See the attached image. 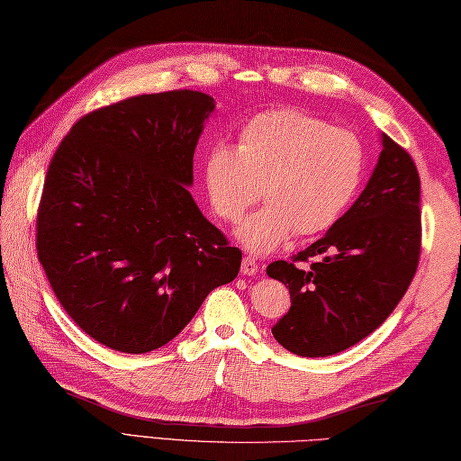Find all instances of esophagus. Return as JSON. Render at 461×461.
Listing matches in <instances>:
<instances>
[{
	"instance_id": "34e87169",
	"label": "esophagus",
	"mask_w": 461,
	"mask_h": 461,
	"mask_svg": "<svg viewBox=\"0 0 461 461\" xmlns=\"http://www.w3.org/2000/svg\"><path fill=\"white\" fill-rule=\"evenodd\" d=\"M259 271V263L253 259V258H243L241 261V273L243 276H256V273Z\"/></svg>"
}]
</instances>
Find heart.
<instances>
[{
    "label": "heart",
    "instance_id": "obj_1",
    "mask_svg": "<svg viewBox=\"0 0 461 461\" xmlns=\"http://www.w3.org/2000/svg\"><path fill=\"white\" fill-rule=\"evenodd\" d=\"M365 168L355 132L305 111L273 109L241 126L238 146H212L203 180L213 212L230 223L246 215L263 188L267 205L241 223L238 238L267 253L295 230L299 236L329 230L355 200Z\"/></svg>",
    "mask_w": 461,
    "mask_h": 461
}]
</instances>
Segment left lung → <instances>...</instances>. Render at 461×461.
I'll return each instance as SVG.
<instances>
[{"instance_id":"1","label":"left lung","mask_w":461,"mask_h":461,"mask_svg":"<svg viewBox=\"0 0 461 461\" xmlns=\"http://www.w3.org/2000/svg\"><path fill=\"white\" fill-rule=\"evenodd\" d=\"M420 176L410 154L382 134L366 188L348 212L267 276L289 287L291 309L271 329L299 357H329L376 330L412 283L422 246Z\"/></svg>"}]
</instances>
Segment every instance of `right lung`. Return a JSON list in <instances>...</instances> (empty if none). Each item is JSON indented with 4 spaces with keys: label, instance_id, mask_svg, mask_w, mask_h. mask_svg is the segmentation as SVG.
Returning a JSON list of instances; mask_svg holds the SVG:
<instances>
[{
    "label": "right lung",
    "instance_id": "obj_1",
    "mask_svg": "<svg viewBox=\"0 0 461 461\" xmlns=\"http://www.w3.org/2000/svg\"><path fill=\"white\" fill-rule=\"evenodd\" d=\"M210 95H139L73 124L45 176L37 258L81 330L142 355L188 325L241 251L203 218L188 185Z\"/></svg>",
    "mask_w": 461,
    "mask_h": 461
}]
</instances>
